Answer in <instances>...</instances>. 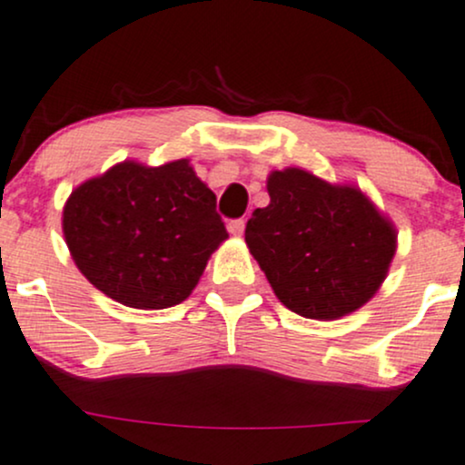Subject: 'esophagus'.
<instances>
[{
	"instance_id": "1",
	"label": "esophagus",
	"mask_w": 465,
	"mask_h": 465,
	"mask_svg": "<svg viewBox=\"0 0 465 465\" xmlns=\"http://www.w3.org/2000/svg\"><path fill=\"white\" fill-rule=\"evenodd\" d=\"M228 231H231L234 237H242L243 231H246V219H234V222L228 223Z\"/></svg>"
}]
</instances>
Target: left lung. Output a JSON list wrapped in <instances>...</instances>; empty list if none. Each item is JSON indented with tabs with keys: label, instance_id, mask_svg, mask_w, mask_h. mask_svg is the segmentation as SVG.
Listing matches in <instances>:
<instances>
[{
	"label": "left lung",
	"instance_id": "left-lung-1",
	"mask_svg": "<svg viewBox=\"0 0 465 465\" xmlns=\"http://www.w3.org/2000/svg\"><path fill=\"white\" fill-rule=\"evenodd\" d=\"M270 204L246 223V243L274 294L305 318L333 321L382 285L398 232L356 186L302 169L272 171Z\"/></svg>",
	"mask_w": 465,
	"mask_h": 465
}]
</instances>
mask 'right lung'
<instances>
[{"label": "right lung", "mask_w": 465, "mask_h": 465, "mask_svg": "<svg viewBox=\"0 0 465 465\" xmlns=\"http://www.w3.org/2000/svg\"><path fill=\"white\" fill-rule=\"evenodd\" d=\"M217 197L189 160L120 163L83 182L64 208V234L83 276L135 310L189 299L208 259L228 239Z\"/></svg>", "instance_id": "obj_1"}]
</instances>
